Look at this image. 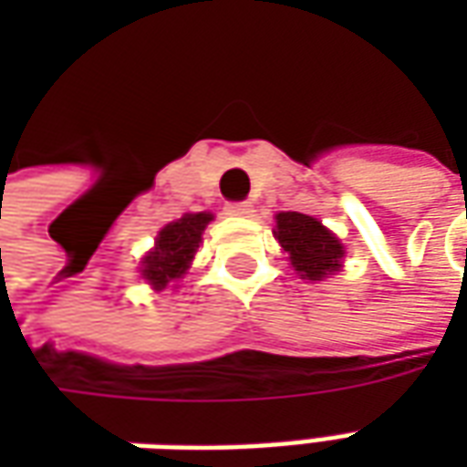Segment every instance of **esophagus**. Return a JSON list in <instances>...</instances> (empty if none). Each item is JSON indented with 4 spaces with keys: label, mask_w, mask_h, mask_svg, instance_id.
Returning <instances> with one entry per match:
<instances>
[{
    "label": "esophagus",
    "mask_w": 467,
    "mask_h": 467,
    "mask_svg": "<svg viewBox=\"0 0 467 467\" xmlns=\"http://www.w3.org/2000/svg\"><path fill=\"white\" fill-rule=\"evenodd\" d=\"M227 214H233V217H253L254 207L250 202H230L227 204Z\"/></svg>",
    "instance_id": "obj_1"
}]
</instances>
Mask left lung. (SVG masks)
<instances>
[{
    "mask_svg": "<svg viewBox=\"0 0 467 467\" xmlns=\"http://www.w3.org/2000/svg\"><path fill=\"white\" fill-rule=\"evenodd\" d=\"M275 223V237L303 280H325L343 267V243L320 220L303 213H280Z\"/></svg>",
    "mask_w": 467,
    "mask_h": 467,
    "instance_id": "obj_1",
    "label": "left lung"
}]
</instances>
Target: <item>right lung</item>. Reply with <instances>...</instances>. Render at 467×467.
Listing matches in <instances>:
<instances>
[{"instance_id": "right-lung-1", "label": "right lung", "mask_w": 467, "mask_h": 467, "mask_svg": "<svg viewBox=\"0 0 467 467\" xmlns=\"http://www.w3.org/2000/svg\"><path fill=\"white\" fill-rule=\"evenodd\" d=\"M210 220H213L210 213H187L160 230L154 247L144 254L140 267V273L152 285V290H164L167 285L187 275Z\"/></svg>"}]
</instances>
